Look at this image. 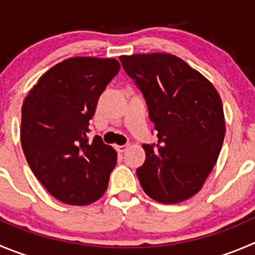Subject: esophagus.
<instances>
[{"instance_id":"1","label":"esophagus","mask_w":255,"mask_h":255,"mask_svg":"<svg viewBox=\"0 0 255 255\" xmlns=\"http://www.w3.org/2000/svg\"><path fill=\"white\" fill-rule=\"evenodd\" d=\"M128 146H129V145H128V144H124V145H115V149L118 150L119 152H124V151H125L126 149H128Z\"/></svg>"}]
</instances>
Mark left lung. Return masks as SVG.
Returning a JSON list of instances; mask_svg holds the SVG:
<instances>
[{"instance_id": "1", "label": "left lung", "mask_w": 255, "mask_h": 255, "mask_svg": "<svg viewBox=\"0 0 255 255\" xmlns=\"http://www.w3.org/2000/svg\"><path fill=\"white\" fill-rule=\"evenodd\" d=\"M141 90L156 144H144L136 170L145 193L174 204L195 195L217 164L225 136L223 103L212 82L171 53L120 56Z\"/></svg>"}]
</instances>
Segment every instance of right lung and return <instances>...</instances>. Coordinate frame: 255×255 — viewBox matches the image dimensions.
Returning a JSON list of instances; mask_svg holds the SVG:
<instances>
[{
  "label": "right lung",
  "mask_w": 255,
  "mask_h": 255,
  "mask_svg": "<svg viewBox=\"0 0 255 255\" xmlns=\"http://www.w3.org/2000/svg\"><path fill=\"white\" fill-rule=\"evenodd\" d=\"M119 70L115 59L70 57L46 71L23 101V154L46 190L65 204H91L108 188L118 154L87 132L99 98Z\"/></svg>",
  "instance_id": "add662e5"
}]
</instances>
